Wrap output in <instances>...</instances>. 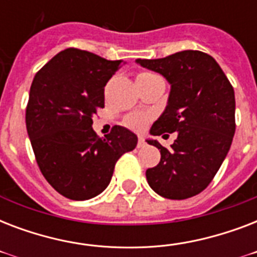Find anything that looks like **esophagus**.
Returning a JSON list of instances; mask_svg holds the SVG:
<instances>
[{
    "instance_id": "obj_1",
    "label": "esophagus",
    "mask_w": 257,
    "mask_h": 257,
    "mask_svg": "<svg viewBox=\"0 0 257 257\" xmlns=\"http://www.w3.org/2000/svg\"><path fill=\"white\" fill-rule=\"evenodd\" d=\"M145 145H147L145 140L143 137H140V139H139V143H137V148H144Z\"/></svg>"
}]
</instances>
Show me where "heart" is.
Instances as JSON below:
<instances>
[{
	"label": "heart",
	"instance_id": "obj_1",
	"mask_svg": "<svg viewBox=\"0 0 257 257\" xmlns=\"http://www.w3.org/2000/svg\"><path fill=\"white\" fill-rule=\"evenodd\" d=\"M148 76H155V73L152 72H141L137 78L141 77H148ZM149 117L145 114V113H131L128 116L125 117L124 124L128 126V128L133 129V131H144L148 125Z\"/></svg>",
	"mask_w": 257,
	"mask_h": 257
}]
</instances>
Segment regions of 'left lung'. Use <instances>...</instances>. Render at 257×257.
Masks as SVG:
<instances>
[{
    "instance_id": "1",
    "label": "left lung",
    "mask_w": 257,
    "mask_h": 257,
    "mask_svg": "<svg viewBox=\"0 0 257 257\" xmlns=\"http://www.w3.org/2000/svg\"><path fill=\"white\" fill-rule=\"evenodd\" d=\"M171 84L168 105L151 135L177 139L160 149V163L147 169L149 187L165 199L184 200L211 184L235 135V92L219 64L200 50H183L157 60H136ZM163 136V137H164Z\"/></svg>"
}]
</instances>
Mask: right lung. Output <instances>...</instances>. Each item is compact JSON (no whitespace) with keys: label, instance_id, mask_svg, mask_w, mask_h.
Returning a JSON list of instances; mask_svg holds the SVG:
<instances>
[{"label":"right lung","instance_id":"right-lung-1","mask_svg":"<svg viewBox=\"0 0 257 257\" xmlns=\"http://www.w3.org/2000/svg\"><path fill=\"white\" fill-rule=\"evenodd\" d=\"M122 60L68 48L38 70L26 105V129L46 181L70 200L100 195L117 160L136 148L137 136L114 125L100 139L92 117L104 108V88Z\"/></svg>","mask_w":257,"mask_h":257}]
</instances>
